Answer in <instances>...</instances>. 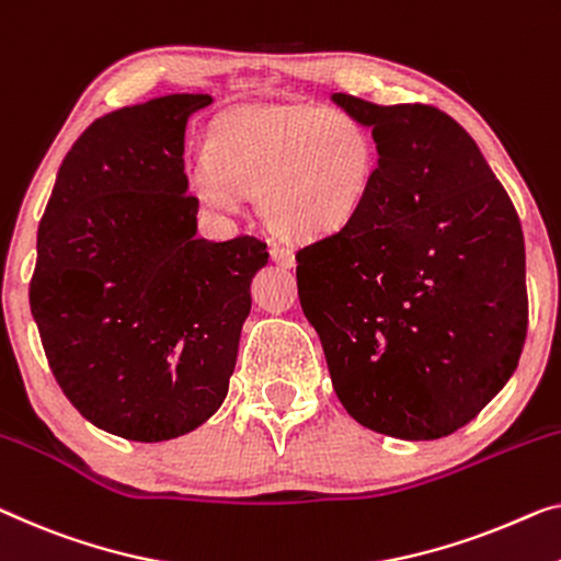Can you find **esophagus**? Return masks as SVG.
Wrapping results in <instances>:
<instances>
[{
  "label": "esophagus",
  "instance_id": "esophagus-1",
  "mask_svg": "<svg viewBox=\"0 0 561 561\" xmlns=\"http://www.w3.org/2000/svg\"><path fill=\"white\" fill-rule=\"evenodd\" d=\"M270 256L274 264L284 266V270H289V266H295V252H291L289 247H282V244H272L270 249Z\"/></svg>",
  "mask_w": 561,
  "mask_h": 561
}]
</instances>
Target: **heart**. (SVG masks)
<instances>
[{"label":"heart","mask_w":561,"mask_h":561,"mask_svg":"<svg viewBox=\"0 0 561 561\" xmlns=\"http://www.w3.org/2000/svg\"><path fill=\"white\" fill-rule=\"evenodd\" d=\"M378 171L373 130L340 107L259 103L239 107L208 136L191 188L216 211L256 194L270 227L289 239H320L360 214Z\"/></svg>","instance_id":"heart-1"}]
</instances>
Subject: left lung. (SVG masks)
<instances>
[{
	"label": "left lung",
	"instance_id": "left-lung-1",
	"mask_svg": "<svg viewBox=\"0 0 561 561\" xmlns=\"http://www.w3.org/2000/svg\"><path fill=\"white\" fill-rule=\"evenodd\" d=\"M330 100L373 130L378 171L360 214L297 252L299 302L357 423L403 440L450 436L519 365V216L476 140L438 107Z\"/></svg>",
	"mask_w": 561,
	"mask_h": 561
}]
</instances>
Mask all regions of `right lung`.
<instances>
[{
	"instance_id": "obj_1",
	"label": "right lung",
	"mask_w": 561,
	"mask_h": 561,
	"mask_svg": "<svg viewBox=\"0 0 561 561\" xmlns=\"http://www.w3.org/2000/svg\"><path fill=\"white\" fill-rule=\"evenodd\" d=\"M214 98L173 93L98 118L57 171L37 229L30 307L67 400L113 436L158 443L206 423L229 392L254 237H196L186 123Z\"/></svg>"
}]
</instances>
